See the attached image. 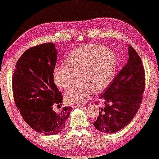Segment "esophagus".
Listing matches in <instances>:
<instances>
[{"label": "esophagus", "instance_id": "34e87169", "mask_svg": "<svg viewBox=\"0 0 159 159\" xmlns=\"http://www.w3.org/2000/svg\"><path fill=\"white\" fill-rule=\"evenodd\" d=\"M72 107H82L84 106V105H82V104H72Z\"/></svg>", "mask_w": 159, "mask_h": 159}]
</instances>
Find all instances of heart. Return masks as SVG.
Returning a JSON list of instances; mask_svg holds the SVG:
<instances>
[{
  "mask_svg": "<svg viewBox=\"0 0 159 159\" xmlns=\"http://www.w3.org/2000/svg\"><path fill=\"white\" fill-rule=\"evenodd\" d=\"M66 66H57L53 71V78L59 87L67 89L78 81L81 83L69 89L65 98L71 103H81L96 92L107 88L116 72V57L111 49L102 45H90L72 51L65 61Z\"/></svg>",
  "mask_w": 159,
  "mask_h": 159,
  "instance_id": "b5f03b06",
  "label": "heart"
}]
</instances>
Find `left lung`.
I'll return each instance as SVG.
<instances>
[{
    "label": "left lung",
    "mask_w": 159,
    "mask_h": 159,
    "mask_svg": "<svg viewBox=\"0 0 159 159\" xmlns=\"http://www.w3.org/2000/svg\"><path fill=\"white\" fill-rule=\"evenodd\" d=\"M129 58L117 75L99 96L105 107H100L93 123L104 133H114L130 123L139 109L145 89V72L136 51L129 46Z\"/></svg>",
    "instance_id": "8db88e82"
}]
</instances>
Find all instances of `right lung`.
<instances>
[{
	"label": "right lung",
	"instance_id": "1",
	"mask_svg": "<svg viewBox=\"0 0 159 159\" xmlns=\"http://www.w3.org/2000/svg\"><path fill=\"white\" fill-rule=\"evenodd\" d=\"M57 54L53 43L27 49L18 60L12 78L14 100L21 116L34 130L46 135L61 132L72 111V107L55 110L63 102L53 78Z\"/></svg>",
	"mask_w": 159,
	"mask_h": 159
}]
</instances>
